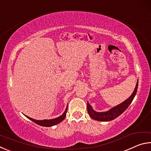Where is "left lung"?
I'll list each match as a JSON object with an SVG mask.
<instances>
[{
	"instance_id": "left-lung-1",
	"label": "left lung",
	"mask_w": 151,
	"mask_h": 151,
	"mask_svg": "<svg viewBox=\"0 0 151 151\" xmlns=\"http://www.w3.org/2000/svg\"><path fill=\"white\" fill-rule=\"evenodd\" d=\"M138 83H139V79L137 82L136 86H135L133 93L128 98L127 100L122 102L121 104H118L115 106L112 107V109H109V111L105 112H96L93 109V107L90 104L87 102V111L92 119L99 121H111L114 120L123 112L126 110L129 106L132 103L135 95L137 94V88H138Z\"/></svg>"
}]
</instances>
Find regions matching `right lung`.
I'll return each mask as SVG.
<instances>
[{
	"label": "right lung",
	"mask_w": 151,
	"mask_h": 151,
	"mask_svg": "<svg viewBox=\"0 0 151 151\" xmlns=\"http://www.w3.org/2000/svg\"><path fill=\"white\" fill-rule=\"evenodd\" d=\"M67 109H68V105L66 106V108L65 109V112H63L62 115H60V116L57 117V118L55 119H45V120H36L34 119L30 118V117L28 116L27 115L24 116L27 117L28 119H30V121H32L35 122V123L37 124L40 125V126H42V127H52L54 125L57 124L60 122H62L64 119H65L66 117V112H67Z\"/></svg>",
	"instance_id": "obj_1"
}]
</instances>
